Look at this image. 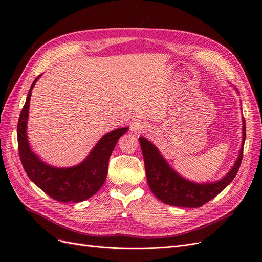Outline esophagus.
I'll return each instance as SVG.
<instances>
[{"mask_svg": "<svg viewBox=\"0 0 262 262\" xmlns=\"http://www.w3.org/2000/svg\"><path fill=\"white\" fill-rule=\"evenodd\" d=\"M131 129H132V131H133L134 133H136V134H140V133L144 132V130H146L145 127H144L143 125H140V124H134V125H132Z\"/></svg>", "mask_w": 262, "mask_h": 262, "instance_id": "34e87169", "label": "esophagus"}]
</instances>
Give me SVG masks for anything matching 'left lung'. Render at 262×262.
<instances>
[{
    "instance_id": "left-lung-1",
    "label": "left lung",
    "mask_w": 262,
    "mask_h": 262,
    "mask_svg": "<svg viewBox=\"0 0 262 262\" xmlns=\"http://www.w3.org/2000/svg\"><path fill=\"white\" fill-rule=\"evenodd\" d=\"M244 141L245 121L242 117V144L232 169L217 182L196 183L179 174L155 145L145 137H140L147 181L151 191L168 205L178 207H200L204 205L219 194L236 177L242 161Z\"/></svg>"
}]
</instances>
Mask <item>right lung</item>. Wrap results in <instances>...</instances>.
<instances>
[{"instance_id": "1", "label": "right lung", "mask_w": 262, "mask_h": 262, "mask_svg": "<svg viewBox=\"0 0 262 262\" xmlns=\"http://www.w3.org/2000/svg\"><path fill=\"white\" fill-rule=\"evenodd\" d=\"M40 77L41 75L37 77L28 91L18 122V146L23 168L28 178L54 200L64 203L82 202L94 195L103 185L111 153L118 138L129 128H120L104 134L78 165L59 168L44 163L30 148L26 130L32 90Z\"/></svg>"}]
</instances>
